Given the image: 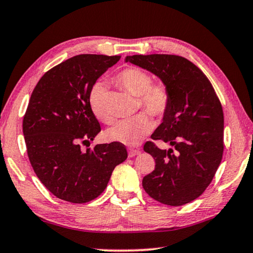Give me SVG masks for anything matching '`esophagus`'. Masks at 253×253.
<instances>
[{
  "instance_id": "34e87169",
  "label": "esophagus",
  "mask_w": 253,
  "mask_h": 253,
  "mask_svg": "<svg viewBox=\"0 0 253 253\" xmlns=\"http://www.w3.org/2000/svg\"><path fill=\"white\" fill-rule=\"evenodd\" d=\"M139 153V150H135V148H128V158H134L135 155Z\"/></svg>"
}]
</instances>
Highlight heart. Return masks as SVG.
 I'll return each instance as SVG.
<instances>
[{
	"label": "heart",
	"instance_id": "b5f03b06",
	"mask_svg": "<svg viewBox=\"0 0 253 253\" xmlns=\"http://www.w3.org/2000/svg\"><path fill=\"white\" fill-rule=\"evenodd\" d=\"M116 82L123 89L138 97L139 105L148 115L161 117L170 106L171 95L169 89L163 83H152V78L147 72L136 67H128L116 75ZM89 106L93 115L102 123L110 124L112 118L106 109L105 85L95 83L89 92ZM152 124L144 114L123 119L107 130V137L111 141L125 145L134 146L142 141Z\"/></svg>",
	"mask_w": 253,
	"mask_h": 253
}]
</instances>
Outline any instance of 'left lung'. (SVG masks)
Returning a JSON list of instances; mask_svg holds the SVG:
<instances>
[{"label":"left lung","mask_w":253,"mask_h":253,"mask_svg":"<svg viewBox=\"0 0 253 253\" xmlns=\"http://www.w3.org/2000/svg\"><path fill=\"white\" fill-rule=\"evenodd\" d=\"M125 61L159 76L171 95L151 138L172 147L161 150L145 143L144 151L154 158L155 169L143 178L144 190L164 205L190 203L210 186L222 161L224 115L217 94L207 76L181 56L133 55Z\"/></svg>","instance_id":"obj_1"}]
</instances>
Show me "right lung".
<instances>
[{"instance_id":"1","label":"right lung","mask_w":253,"mask_h":253,"mask_svg":"<svg viewBox=\"0 0 253 253\" xmlns=\"http://www.w3.org/2000/svg\"><path fill=\"white\" fill-rule=\"evenodd\" d=\"M120 56L82 54L50 69L31 93L22 130L31 167L59 199L84 204L106 189L116 166L127 159L119 142L83 150L101 130L89 92Z\"/></svg>"}]
</instances>
